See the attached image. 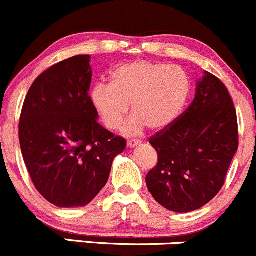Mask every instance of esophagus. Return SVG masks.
Returning a JSON list of instances; mask_svg holds the SVG:
<instances>
[{"label": "esophagus", "mask_w": 256, "mask_h": 256, "mask_svg": "<svg viewBox=\"0 0 256 256\" xmlns=\"http://www.w3.org/2000/svg\"><path fill=\"white\" fill-rule=\"evenodd\" d=\"M140 144H142V142L138 140V139H130V140H128L127 146L129 148H136V146H140Z\"/></svg>", "instance_id": "obj_1"}]
</instances>
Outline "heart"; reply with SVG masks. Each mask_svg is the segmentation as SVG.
<instances>
[{
	"label": "heart",
	"mask_w": 256,
	"mask_h": 256,
	"mask_svg": "<svg viewBox=\"0 0 256 256\" xmlns=\"http://www.w3.org/2000/svg\"><path fill=\"white\" fill-rule=\"evenodd\" d=\"M190 92L191 81L185 70L139 60L113 71L110 85L94 86L91 102L108 129L122 124L130 104L136 114L122 130L138 134L146 126L152 130H162L172 124L185 107Z\"/></svg>",
	"instance_id": "1"
}]
</instances>
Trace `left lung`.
<instances>
[{"label": "left lung", "instance_id": "left-lung-1", "mask_svg": "<svg viewBox=\"0 0 256 256\" xmlns=\"http://www.w3.org/2000/svg\"><path fill=\"white\" fill-rule=\"evenodd\" d=\"M149 143L158 152L148 190L168 210L191 212L208 204L224 185L238 150L236 110L224 84L204 71L190 107Z\"/></svg>", "mask_w": 256, "mask_h": 256}]
</instances>
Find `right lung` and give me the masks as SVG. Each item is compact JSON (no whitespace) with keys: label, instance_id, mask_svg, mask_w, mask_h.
<instances>
[{"label":"right lung","instance_id":"1","mask_svg":"<svg viewBox=\"0 0 256 256\" xmlns=\"http://www.w3.org/2000/svg\"><path fill=\"white\" fill-rule=\"evenodd\" d=\"M91 78L90 55L62 60L36 78L22 107L23 160L39 194L58 207L88 204L126 148V139L97 122Z\"/></svg>","mask_w":256,"mask_h":256}]
</instances>
